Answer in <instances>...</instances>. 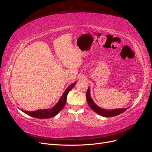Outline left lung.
Masks as SVG:
<instances>
[{"instance_id": "8db88e82", "label": "left lung", "mask_w": 152, "mask_h": 152, "mask_svg": "<svg viewBox=\"0 0 152 152\" xmlns=\"http://www.w3.org/2000/svg\"><path fill=\"white\" fill-rule=\"evenodd\" d=\"M86 98H87V102L88 103L89 107L92 108V110H94V111L98 113L99 115H102L103 117H111L118 115L123 113L127 110L129 108H120V109H113V110H105L103 109L102 108L99 107L94 102L93 99L91 97L90 94V87H89L88 89H87V93H86Z\"/></svg>"}]
</instances>
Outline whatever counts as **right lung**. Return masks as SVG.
<instances>
[{"label":"right lung","instance_id":"add662e5","mask_svg":"<svg viewBox=\"0 0 152 152\" xmlns=\"http://www.w3.org/2000/svg\"><path fill=\"white\" fill-rule=\"evenodd\" d=\"M77 82L74 83L69 86L66 90L62 94L61 97L59 99V102L55 104L54 107L50 109H42V110H35V111L30 112V111H26V110H21L23 112L28 115L30 116L37 118H49L54 117L61 111L63 108L65 107L66 102L67 95L69 92H70L73 87L76 84Z\"/></svg>","mask_w":152,"mask_h":152}]
</instances>
